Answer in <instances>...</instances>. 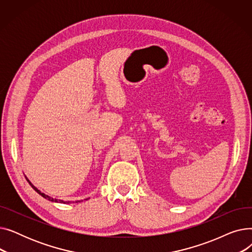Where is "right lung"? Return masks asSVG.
Returning a JSON list of instances; mask_svg holds the SVG:
<instances>
[{
	"label": "right lung",
	"mask_w": 252,
	"mask_h": 252,
	"mask_svg": "<svg viewBox=\"0 0 252 252\" xmlns=\"http://www.w3.org/2000/svg\"><path fill=\"white\" fill-rule=\"evenodd\" d=\"M25 179H26V181L29 182V184L31 185L32 186V188L35 191V192H37L39 195L41 196H43L44 198H46V199H48L49 201H52V202H56V203H64V204H68V203H71V201H64V200H60V199H57V198H53V197H51V196H49V195H46L45 193H43L41 190H38L34 185L28 179V177L25 176ZM88 199H90V198H87V199H85V200H88ZM81 201H83V200H77V201H75V202H81Z\"/></svg>",
	"instance_id": "add662e5"
}]
</instances>
